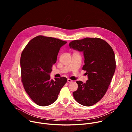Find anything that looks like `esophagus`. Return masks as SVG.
Wrapping results in <instances>:
<instances>
[{"label": "esophagus", "mask_w": 132, "mask_h": 132, "mask_svg": "<svg viewBox=\"0 0 132 132\" xmlns=\"http://www.w3.org/2000/svg\"><path fill=\"white\" fill-rule=\"evenodd\" d=\"M67 82H72V80H71V79H67Z\"/></svg>", "instance_id": "1"}]
</instances>
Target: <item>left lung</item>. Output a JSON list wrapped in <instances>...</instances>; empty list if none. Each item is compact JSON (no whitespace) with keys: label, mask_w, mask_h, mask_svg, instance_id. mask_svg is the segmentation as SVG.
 I'll use <instances>...</instances> for the list:
<instances>
[{"label":"left lung","mask_w":132,"mask_h":132,"mask_svg":"<svg viewBox=\"0 0 132 132\" xmlns=\"http://www.w3.org/2000/svg\"><path fill=\"white\" fill-rule=\"evenodd\" d=\"M69 47L83 52L85 65L82 70L87 71L88 80L86 83L77 81L78 89L72 92L78 103L91 106L105 95L116 67L115 54L111 46L104 40L97 37H86L70 42Z\"/></svg>","instance_id":"obj_1"}]
</instances>
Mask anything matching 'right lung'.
Instances as JSON below:
<instances>
[{"instance_id":"add662e5","label":"right lung","mask_w":132,"mask_h":132,"mask_svg":"<svg viewBox=\"0 0 132 132\" xmlns=\"http://www.w3.org/2000/svg\"><path fill=\"white\" fill-rule=\"evenodd\" d=\"M66 43L54 37L39 35L32 39L22 52L21 81L30 98L40 106L54 103L67 82L66 77L54 80L50 76L61 47Z\"/></svg>"}]
</instances>
